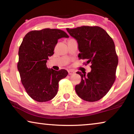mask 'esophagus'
<instances>
[{"instance_id": "obj_1", "label": "esophagus", "mask_w": 134, "mask_h": 134, "mask_svg": "<svg viewBox=\"0 0 134 134\" xmlns=\"http://www.w3.org/2000/svg\"><path fill=\"white\" fill-rule=\"evenodd\" d=\"M68 72H69V75H72V74H73L74 73V71L72 70H69V71H68Z\"/></svg>"}]
</instances>
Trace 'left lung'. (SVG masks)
<instances>
[{"label":"left lung","mask_w":134,"mask_h":134,"mask_svg":"<svg viewBox=\"0 0 134 134\" xmlns=\"http://www.w3.org/2000/svg\"><path fill=\"white\" fill-rule=\"evenodd\" d=\"M69 34L78 43L79 58L91 63V71H77L81 81L76 86L78 96L84 100L96 102L107 94L116 79L118 58L114 42L99 26H83L67 28Z\"/></svg>","instance_id":"8db88e82"}]
</instances>
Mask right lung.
I'll list each match as a JSON object with an SVG mask.
<instances>
[{"mask_svg":"<svg viewBox=\"0 0 134 134\" xmlns=\"http://www.w3.org/2000/svg\"><path fill=\"white\" fill-rule=\"evenodd\" d=\"M69 37L60 29L45 28L29 32L24 38L18 52V70L26 92L35 100L44 102L53 99L58 82L67 76L65 70L55 71L46 64L58 40Z\"/></svg>","mask_w":134,"mask_h":134,"instance_id":"1","label":"right lung"}]
</instances>
